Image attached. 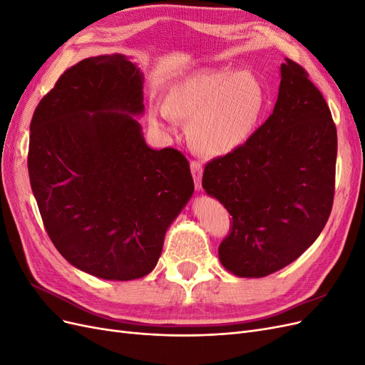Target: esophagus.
I'll return each mask as SVG.
<instances>
[{
	"mask_svg": "<svg viewBox=\"0 0 365 365\" xmlns=\"http://www.w3.org/2000/svg\"><path fill=\"white\" fill-rule=\"evenodd\" d=\"M190 169H192V176H193L196 190L200 192L201 190V182H202V172H204L202 164L197 163V161H192L190 163Z\"/></svg>",
	"mask_w": 365,
	"mask_h": 365,
	"instance_id": "esophagus-1",
	"label": "esophagus"
}]
</instances>
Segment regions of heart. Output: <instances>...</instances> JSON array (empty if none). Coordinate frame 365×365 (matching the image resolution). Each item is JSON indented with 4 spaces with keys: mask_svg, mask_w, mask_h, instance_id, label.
Here are the masks:
<instances>
[{
    "mask_svg": "<svg viewBox=\"0 0 365 365\" xmlns=\"http://www.w3.org/2000/svg\"><path fill=\"white\" fill-rule=\"evenodd\" d=\"M267 106V93L251 70L201 68L170 86L165 102L149 109L150 123L175 134L189 120L192 145L207 157H224L245 145Z\"/></svg>",
    "mask_w": 365,
    "mask_h": 365,
    "instance_id": "b5f03b06",
    "label": "heart"
}]
</instances>
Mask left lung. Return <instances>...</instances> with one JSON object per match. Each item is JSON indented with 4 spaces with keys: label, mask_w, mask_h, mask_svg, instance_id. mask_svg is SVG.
<instances>
[{
    "label": "left lung",
    "mask_w": 365,
    "mask_h": 365,
    "mask_svg": "<svg viewBox=\"0 0 365 365\" xmlns=\"http://www.w3.org/2000/svg\"><path fill=\"white\" fill-rule=\"evenodd\" d=\"M336 128L300 65L280 67L277 102L245 145L210 161L202 187L233 216L222 267L259 279L284 268L322 233L334 204Z\"/></svg>",
    "instance_id": "8db88e82"
}]
</instances>
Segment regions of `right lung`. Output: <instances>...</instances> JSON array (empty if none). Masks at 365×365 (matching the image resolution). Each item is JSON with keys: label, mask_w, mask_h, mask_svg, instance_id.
<instances>
[{"label": "right lung", "mask_w": 365, "mask_h": 365, "mask_svg": "<svg viewBox=\"0 0 365 365\" xmlns=\"http://www.w3.org/2000/svg\"><path fill=\"white\" fill-rule=\"evenodd\" d=\"M145 76L125 54L65 71L30 123L29 175L47 233L74 268L103 280L145 277L195 190L189 161L146 145Z\"/></svg>", "instance_id": "obj_1"}]
</instances>
